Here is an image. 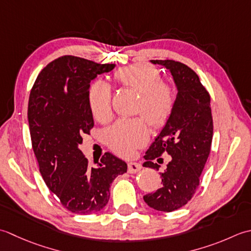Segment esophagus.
Wrapping results in <instances>:
<instances>
[{
	"label": "esophagus",
	"mask_w": 251,
	"mask_h": 251,
	"mask_svg": "<svg viewBox=\"0 0 251 251\" xmlns=\"http://www.w3.org/2000/svg\"><path fill=\"white\" fill-rule=\"evenodd\" d=\"M141 169L142 166L137 162H130L129 165H127V172L129 173H136L137 171H140Z\"/></svg>",
	"instance_id": "esophagus-1"
}]
</instances>
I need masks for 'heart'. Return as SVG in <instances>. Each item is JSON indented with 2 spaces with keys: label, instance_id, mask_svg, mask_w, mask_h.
Here are the masks:
<instances>
[{
  "label": "heart",
  "instance_id": "1",
  "mask_svg": "<svg viewBox=\"0 0 251 251\" xmlns=\"http://www.w3.org/2000/svg\"><path fill=\"white\" fill-rule=\"evenodd\" d=\"M122 85L139 92V111L152 127H161L170 118L176 104V93L170 84L161 81L155 67L135 64L119 69L115 74ZM89 106L94 118L105 124L112 116L111 88L103 80L91 85L88 94ZM150 139L145 122L141 118L119 120L107 131V142L117 154L130 157Z\"/></svg>",
  "mask_w": 251,
  "mask_h": 251
}]
</instances>
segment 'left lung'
<instances>
[{
	"label": "left lung",
	"instance_id": "1",
	"mask_svg": "<svg viewBox=\"0 0 251 251\" xmlns=\"http://www.w3.org/2000/svg\"><path fill=\"white\" fill-rule=\"evenodd\" d=\"M151 63L169 70L177 94L170 118L148 148L143 166L159 170L160 166L152 160L165 151L172 158L165 172L160 173L162 186L143 198L155 210L171 212L191 201L210 154L213 135L210 95L195 71L186 65L170 59Z\"/></svg>",
	"mask_w": 251,
	"mask_h": 251
}]
</instances>
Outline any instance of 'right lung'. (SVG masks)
<instances>
[{"instance_id":"obj_1","label":"right lung","mask_w":251,"mask_h":251,"mask_svg":"<svg viewBox=\"0 0 251 251\" xmlns=\"http://www.w3.org/2000/svg\"><path fill=\"white\" fill-rule=\"evenodd\" d=\"M115 67L63 56L41 71L30 93L28 121L41 176L74 213L100 211L109 201L110 184L127 169L110 152L90 167L79 150L82 136L94 126L88 100L90 82Z\"/></svg>"}]
</instances>
